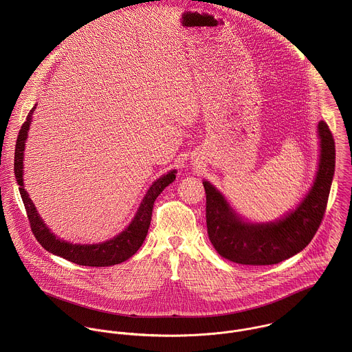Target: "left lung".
Wrapping results in <instances>:
<instances>
[{"mask_svg": "<svg viewBox=\"0 0 352 352\" xmlns=\"http://www.w3.org/2000/svg\"><path fill=\"white\" fill-rule=\"evenodd\" d=\"M317 137L320 149L313 184L296 208L275 221L245 219L215 186L203 180L207 234L223 258L245 265H271L300 253L311 241L335 175V141L324 120L317 124Z\"/></svg>", "mask_w": 352, "mask_h": 352, "instance_id": "1", "label": "left lung"}]
</instances>
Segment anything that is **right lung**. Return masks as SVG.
<instances>
[{
  "mask_svg": "<svg viewBox=\"0 0 352 352\" xmlns=\"http://www.w3.org/2000/svg\"><path fill=\"white\" fill-rule=\"evenodd\" d=\"M38 104L30 111L24 124L17 137L16 151H14V176L20 190V195L27 210V215L31 223V229L39 241V244L55 256L63 257L78 265L88 267H109L130 258L144 244L149 226H151V210L155 198L176 179V169H172L155 182H153L146 191L144 199L140 203L138 210L131 219V222L115 237L96 244H74L65 241L51 232L49 226L42 219L34 201H31L25 187H24V151L28 138L30 126L32 122V115Z\"/></svg>",
  "mask_w": 352,
  "mask_h": 352,
  "instance_id": "obj_1",
  "label": "right lung"
}]
</instances>
